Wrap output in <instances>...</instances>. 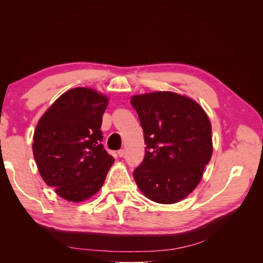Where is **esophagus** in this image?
I'll return each instance as SVG.
<instances>
[{
    "label": "esophagus",
    "instance_id": "1",
    "mask_svg": "<svg viewBox=\"0 0 263 263\" xmlns=\"http://www.w3.org/2000/svg\"><path fill=\"white\" fill-rule=\"evenodd\" d=\"M124 155H125V150H124V149H119V150L117 151V156H118L119 158L124 157Z\"/></svg>",
    "mask_w": 263,
    "mask_h": 263
}]
</instances>
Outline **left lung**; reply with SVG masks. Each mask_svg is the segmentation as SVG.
I'll return each mask as SVG.
<instances>
[{
	"mask_svg": "<svg viewBox=\"0 0 263 263\" xmlns=\"http://www.w3.org/2000/svg\"><path fill=\"white\" fill-rule=\"evenodd\" d=\"M130 104L144 129L145 157L134 170L151 201L177 203L200 183L212 153V127L193 100L172 92L135 95Z\"/></svg>",
	"mask_w": 263,
	"mask_h": 263,
	"instance_id": "8db88e82",
	"label": "left lung"
}]
</instances>
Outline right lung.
Masks as SVG:
<instances>
[{"label":"right lung","instance_id":"1","mask_svg":"<svg viewBox=\"0 0 263 263\" xmlns=\"http://www.w3.org/2000/svg\"><path fill=\"white\" fill-rule=\"evenodd\" d=\"M107 98L86 87L63 93L42 116L33 153L46 184L71 202L94 195L114 162L102 145Z\"/></svg>","mask_w":263,"mask_h":263}]
</instances>
